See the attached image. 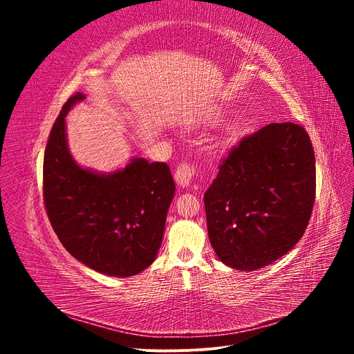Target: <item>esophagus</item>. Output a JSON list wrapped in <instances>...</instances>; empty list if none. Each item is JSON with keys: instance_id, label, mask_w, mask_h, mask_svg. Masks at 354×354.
<instances>
[{"instance_id": "obj_1", "label": "esophagus", "mask_w": 354, "mask_h": 354, "mask_svg": "<svg viewBox=\"0 0 354 354\" xmlns=\"http://www.w3.org/2000/svg\"><path fill=\"white\" fill-rule=\"evenodd\" d=\"M195 174H196V169H195L194 165L180 164L178 168L176 169V173H174V178L181 187H187V186H190Z\"/></svg>"}]
</instances>
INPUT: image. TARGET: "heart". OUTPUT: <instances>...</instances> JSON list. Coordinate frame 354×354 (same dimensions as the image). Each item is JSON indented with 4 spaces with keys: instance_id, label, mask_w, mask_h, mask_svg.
Returning <instances> with one entry per match:
<instances>
[{
    "instance_id": "b5f03b06",
    "label": "heart",
    "mask_w": 354,
    "mask_h": 354,
    "mask_svg": "<svg viewBox=\"0 0 354 354\" xmlns=\"http://www.w3.org/2000/svg\"><path fill=\"white\" fill-rule=\"evenodd\" d=\"M230 134H234V131H230Z\"/></svg>"
}]
</instances>
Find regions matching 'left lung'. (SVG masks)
Masks as SVG:
<instances>
[{
    "label": "left lung",
    "mask_w": 354,
    "mask_h": 354,
    "mask_svg": "<svg viewBox=\"0 0 354 354\" xmlns=\"http://www.w3.org/2000/svg\"><path fill=\"white\" fill-rule=\"evenodd\" d=\"M316 195L315 152L301 125L273 122L233 147L203 195L221 263L254 272L301 239Z\"/></svg>",
    "instance_id": "1"
}]
</instances>
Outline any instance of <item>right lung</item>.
Listing matches in <instances>:
<instances>
[{
	"label": "right lung",
	"mask_w": 354,
	"mask_h": 354,
	"mask_svg": "<svg viewBox=\"0 0 354 354\" xmlns=\"http://www.w3.org/2000/svg\"><path fill=\"white\" fill-rule=\"evenodd\" d=\"M84 99L82 93L72 95L51 128L42 173L46 209L78 261L108 276H134L156 259L176 185L167 164L145 158L112 173L75 162L65 118Z\"/></svg>",
	"instance_id": "right-lung-1"
}]
</instances>
